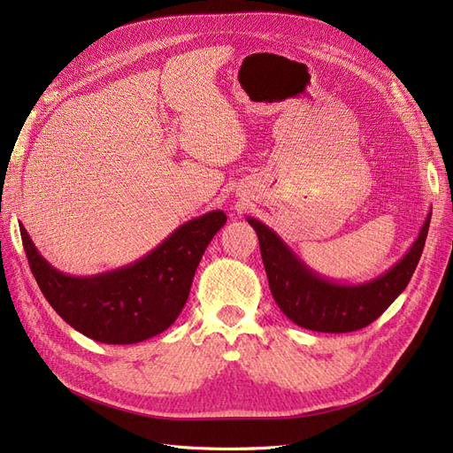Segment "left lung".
<instances>
[{"label":"left lung","instance_id":"8db88e82","mask_svg":"<svg viewBox=\"0 0 453 453\" xmlns=\"http://www.w3.org/2000/svg\"><path fill=\"white\" fill-rule=\"evenodd\" d=\"M248 223L258 236L272 296L287 318L310 331L351 333L376 321L406 289L423 253L431 213L399 263L374 280L353 285L319 276L270 226L253 217Z\"/></svg>","mask_w":453,"mask_h":453}]
</instances>
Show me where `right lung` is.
I'll list each match as a JSON object with an SVG mask.
<instances>
[{
    "mask_svg": "<svg viewBox=\"0 0 453 453\" xmlns=\"http://www.w3.org/2000/svg\"><path fill=\"white\" fill-rule=\"evenodd\" d=\"M225 223L221 210L208 211L135 263L85 278L50 266L22 225L20 236L41 293L65 323L102 344H138L180 318L200 258Z\"/></svg>",
    "mask_w": 453,
    "mask_h": 453,
    "instance_id": "1",
    "label": "right lung"
}]
</instances>
